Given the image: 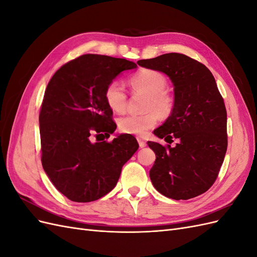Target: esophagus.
<instances>
[{
	"mask_svg": "<svg viewBox=\"0 0 257 257\" xmlns=\"http://www.w3.org/2000/svg\"><path fill=\"white\" fill-rule=\"evenodd\" d=\"M137 142H138V144H139V147L141 148H144V147H146V142L144 141L143 138H141V137H137Z\"/></svg>",
	"mask_w": 257,
	"mask_h": 257,
	"instance_id": "34e87169",
	"label": "esophagus"
}]
</instances>
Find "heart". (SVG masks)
Returning <instances> with one entry per match:
<instances>
[{"instance_id": "b5f03b06", "label": "heart", "mask_w": 257, "mask_h": 257, "mask_svg": "<svg viewBox=\"0 0 257 257\" xmlns=\"http://www.w3.org/2000/svg\"><path fill=\"white\" fill-rule=\"evenodd\" d=\"M133 91L147 95L143 114H127L119 120V130L122 133L132 135H145L150 128L157 125L159 114L168 115L173 110L174 98L165 89L167 80L165 76L153 69H143L130 78ZM107 105L115 112L124 111L126 107V94L118 81L107 84L104 92Z\"/></svg>"}]
</instances>
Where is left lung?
<instances>
[{
	"instance_id": "8db88e82",
	"label": "left lung",
	"mask_w": 257,
	"mask_h": 257,
	"mask_svg": "<svg viewBox=\"0 0 257 257\" xmlns=\"http://www.w3.org/2000/svg\"><path fill=\"white\" fill-rule=\"evenodd\" d=\"M164 73L174 85L170 115L153 131L175 147L148 142L155 153L150 169L153 186L176 200L196 197L210 189L219 175L227 150V114L211 72L181 53H165L137 62Z\"/></svg>"
}]
</instances>
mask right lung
<instances>
[{"label": "right lung", "instance_id": "add662e5", "mask_svg": "<svg viewBox=\"0 0 257 257\" xmlns=\"http://www.w3.org/2000/svg\"><path fill=\"white\" fill-rule=\"evenodd\" d=\"M134 62L83 54L59 68L45 91L40 112L42 164L56 189L76 203H90L109 193L123 165L138 149L136 138L120 134L99 142L116 128L104 92ZM97 134V142L90 141Z\"/></svg>", "mask_w": 257, "mask_h": 257}]
</instances>
